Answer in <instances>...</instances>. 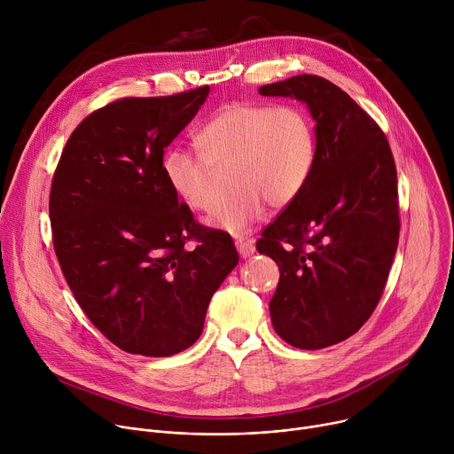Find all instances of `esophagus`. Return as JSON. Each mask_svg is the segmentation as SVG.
<instances>
[{"label": "esophagus", "instance_id": "34e87169", "mask_svg": "<svg viewBox=\"0 0 454 454\" xmlns=\"http://www.w3.org/2000/svg\"><path fill=\"white\" fill-rule=\"evenodd\" d=\"M235 246H237V251H239V254H240L242 258H246V256H249V254L254 253V244H253L251 240H242V239H239V240L235 242Z\"/></svg>", "mask_w": 454, "mask_h": 454}]
</instances>
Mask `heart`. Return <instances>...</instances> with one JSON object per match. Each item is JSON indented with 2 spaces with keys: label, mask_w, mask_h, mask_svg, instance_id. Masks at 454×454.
<instances>
[{
  "label": "heart",
  "mask_w": 454,
  "mask_h": 454,
  "mask_svg": "<svg viewBox=\"0 0 454 454\" xmlns=\"http://www.w3.org/2000/svg\"><path fill=\"white\" fill-rule=\"evenodd\" d=\"M193 140L201 156L184 147L165 153V183L184 207L207 212L214 203L215 172L230 168L233 192L214 207L208 223L231 235H242L261 219L266 203L289 207L317 160L314 121L294 104L233 102L217 111Z\"/></svg>",
  "instance_id": "b5f03b06"
}]
</instances>
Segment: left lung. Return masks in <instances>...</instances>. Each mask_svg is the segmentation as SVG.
<instances>
[{"label":"left lung","instance_id":"1","mask_svg":"<svg viewBox=\"0 0 454 454\" xmlns=\"http://www.w3.org/2000/svg\"><path fill=\"white\" fill-rule=\"evenodd\" d=\"M258 93L301 100L316 121L314 172L256 249L280 270L270 301L277 334L325 348L364 325L390 275L401 230L394 154L373 118L327 79L296 75Z\"/></svg>","mask_w":454,"mask_h":454}]
</instances>
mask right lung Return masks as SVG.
I'll return each mask as SVG.
<instances>
[{
	"label": "right lung",
	"mask_w": 454,
	"mask_h": 454,
	"mask_svg": "<svg viewBox=\"0 0 454 454\" xmlns=\"http://www.w3.org/2000/svg\"><path fill=\"white\" fill-rule=\"evenodd\" d=\"M208 93L127 97L93 111L51 179L62 275L93 325L129 354L168 357L196 343L212 294L239 262L231 237L193 219L161 172L165 147Z\"/></svg>",
	"instance_id": "right-lung-1"
}]
</instances>
